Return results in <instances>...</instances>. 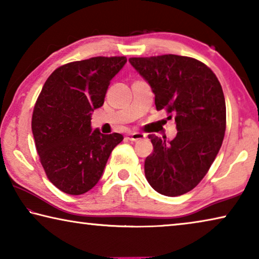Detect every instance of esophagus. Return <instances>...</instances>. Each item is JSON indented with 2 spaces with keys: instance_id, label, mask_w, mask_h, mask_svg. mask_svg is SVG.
Returning a JSON list of instances; mask_svg holds the SVG:
<instances>
[{
  "instance_id": "1",
  "label": "esophagus",
  "mask_w": 259,
  "mask_h": 259,
  "mask_svg": "<svg viewBox=\"0 0 259 259\" xmlns=\"http://www.w3.org/2000/svg\"><path fill=\"white\" fill-rule=\"evenodd\" d=\"M143 138H145V135L142 134V133H130V134L126 135V140L133 141V142L143 140Z\"/></svg>"
}]
</instances>
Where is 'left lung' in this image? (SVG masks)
<instances>
[{
    "mask_svg": "<svg viewBox=\"0 0 259 259\" xmlns=\"http://www.w3.org/2000/svg\"><path fill=\"white\" fill-rule=\"evenodd\" d=\"M130 64L154 93L156 109H164L177 123L176 138L149 135L153 152L144 172L154 191L178 196L192 191L218 156L227 124L221 83L202 61L191 57L163 55L130 58Z\"/></svg>",
    "mask_w": 259,
    "mask_h": 259,
    "instance_id": "8db88e82",
    "label": "left lung"
}]
</instances>
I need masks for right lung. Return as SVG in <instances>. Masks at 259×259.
Returning <instances> with one entry per match:
<instances>
[{
	"label": "right lung",
	"instance_id": "add662e5",
	"mask_svg": "<svg viewBox=\"0 0 259 259\" xmlns=\"http://www.w3.org/2000/svg\"><path fill=\"white\" fill-rule=\"evenodd\" d=\"M125 63L124 56L72 61L55 69L41 88L31 121L34 144L48 179L66 194L92 190L123 141L117 133H92L91 115Z\"/></svg>",
	"mask_w": 259,
	"mask_h": 259
}]
</instances>
